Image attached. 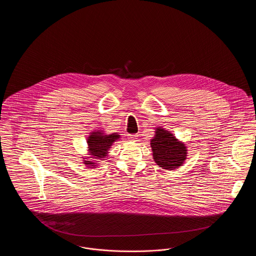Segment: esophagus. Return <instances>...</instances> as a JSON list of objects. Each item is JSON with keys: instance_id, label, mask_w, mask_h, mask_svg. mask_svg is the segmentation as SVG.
<instances>
[{"instance_id": "34e87169", "label": "esophagus", "mask_w": 256, "mask_h": 256, "mask_svg": "<svg viewBox=\"0 0 256 256\" xmlns=\"http://www.w3.org/2000/svg\"><path fill=\"white\" fill-rule=\"evenodd\" d=\"M128 139L130 140V141H137V139H138V134H130L128 135Z\"/></svg>"}]
</instances>
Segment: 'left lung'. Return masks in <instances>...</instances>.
<instances>
[{
	"mask_svg": "<svg viewBox=\"0 0 256 256\" xmlns=\"http://www.w3.org/2000/svg\"><path fill=\"white\" fill-rule=\"evenodd\" d=\"M150 146L156 163L166 170H174L182 165L187 156L185 145L178 141L174 134L158 128Z\"/></svg>",
	"mask_w": 256,
	"mask_h": 256,
	"instance_id": "left-lung-1",
	"label": "left lung"
}]
</instances>
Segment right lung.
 Listing matches in <instances>:
<instances>
[{
  "label": "right lung",
  "instance_id": "right-lung-1",
  "mask_svg": "<svg viewBox=\"0 0 256 256\" xmlns=\"http://www.w3.org/2000/svg\"><path fill=\"white\" fill-rule=\"evenodd\" d=\"M119 138H120V135L117 134L104 135L100 132H92L87 139V144H88L90 154L93 156V158H104V156H108V152L111 145ZM84 163L86 165H88V167L96 166L95 163L92 161H84Z\"/></svg>",
  "mask_w": 256,
  "mask_h": 256
}]
</instances>
